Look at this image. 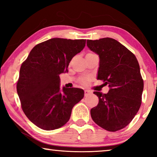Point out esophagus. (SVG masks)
Masks as SVG:
<instances>
[{
  "instance_id": "34e87169",
  "label": "esophagus",
  "mask_w": 157,
  "mask_h": 157,
  "mask_svg": "<svg viewBox=\"0 0 157 157\" xmlns=\"http://www.w3.org/2000/svg\"><path fill=\"white\" fill-rule=\"evenodd\" d=\"M91 94V91H90V90H85V96L87 97L88 95Z\"/></svg>"
}]
</instances>
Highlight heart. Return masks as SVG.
I'll use <instances>...</instances> for the list:
<instances>
[{"label": "heart", "mask_w": 157, "mask_h": 157, "mask_svg": "<svg viewBox=\"0 0 157 157\" xmlns=\"http://www.w3.org/2000/svg\"><path fill=\"white\" fill-rule=\"evenodd\" d=\"M88 80H89V78H82V79H81L80 82L82 85H86L88 82Z\"/></svg>", "instance_id": "1"}]
</instances>
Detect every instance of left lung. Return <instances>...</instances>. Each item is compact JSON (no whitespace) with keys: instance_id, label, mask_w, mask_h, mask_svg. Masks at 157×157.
<instances>
[{"instance_id":"left-lung-1","label":"left lung","mask_w":157,"mask_h":157,"mask_svg":"<svg viewBox=\"0 0 157 157\" xmlns=\"http://www.w3.org/2000/svg\"><path fill=\"white\" fill-rule=\"evenodd\" d=\"M87 46L100 57L97 79L109 85L107 94L94 91L98 105L91 109L94 122L109 131L124 128L138 112L144 82L137 59L116 40H88Z\"/></svg>"}]
</instances>
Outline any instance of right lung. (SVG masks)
<instances>
[{
	"label": "right lung",
	"instance_id": "add662e5",
	"mask_svg": "<svg viewBox=\"0 0 157 157\" xmlns=\"http://www.w3.org/2000/svg\"><path fill=\"white\" fill-rule=\"evenodd\" d=\"M86 40L52 38L36 45L21 66L17 92L21 108L32 123L46 131L69 120L75 104L83 98L77 88L60 89V75L67 72L72 57L83 49Z\"/></svg>",
	"mask_w": 157,
	"mask_h": 157
}]
</instances>
